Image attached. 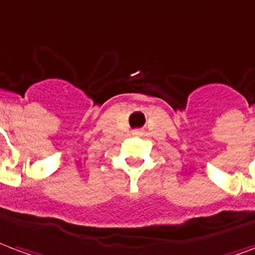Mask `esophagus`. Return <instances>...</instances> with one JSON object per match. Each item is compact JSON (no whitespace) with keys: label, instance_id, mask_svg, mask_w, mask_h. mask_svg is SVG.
<instances>
[{"label":"esophagus","instance_id":"1","mask_svg":"<svg viewBox=\"0 0 255 255\" xmlns=\"http://www.w3.org/2000/svg\"><path fill=\"white\" fill-rule=\"evenodd\" d=\"M140 133H141L140 130H135V131H134V134H140Z\"/></svg>","mask_w":255,"mask_h":255}]
</instances>
